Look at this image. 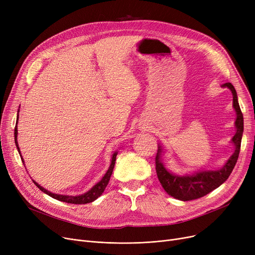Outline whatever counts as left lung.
Returning a JSON list of instances; mask_svg holds the SVG:
<instances>
[{
  "mask_svg": "<svg viewBox=\"0 0 255 255\" xmlns=\"http://www.w3.org/2000/svg\"><path fill=\"white\" fill-rule=\"evenodd\" d=\"M223 87L229 88L234 97V107L237 112V120H236V127L237 132L233 137V142L236 146L235 153L232 157L227 160L225 165L218 170H207L202 172H196L192 176H176L169 172L160 161V154L162 152V149H158L155 164H156V172L157 177L161 183L164 190L172 197L177 199L187 202V200H192L196 198H200L207 194H209L214 189H216L222 183H224L229 179L232 173L237 160L240 154L241 149V140H242L243 129H244V121L243 114L241 112L240 105L238 102L237 92L234 86L231 83H226L222 85Z\"/></svg>",
  "mask_w": 255,
  "mask_h": 255,
  "instance_id": "left-lung-1",
  "label": "left lung"
}]
</instances>
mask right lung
I'll return each mask as SVG.
<instances>
[{
    "mask_svg": "<svg viewBox=\"0 0 255 255\" xmlns=\"http://www.w3.org/2000/svg\"><path fill=\"white\" fill-rule=\"evenodd\" d=\"M17 120H18V116H17ZM17 124V122H16ZM17 127L15 126V129H14V139H15V144H16V148H17V151L18 153L20 154L19 152V148H18V143H17ZM117 152L113 155V158H112V163H111V166L109 168V170L106 171V173L104 175V177L101 179V181L99 183H97L95 186L93 187V188L91 190H89L87 193L85 194H82V195H78V196H69V195H61V194H55V193H51L49 191H47L46 189H44L43 187H41L40 185H38L36 182H34V184L38 187V188L43 191L44 193H46L47 195L51 196L52 198L55 199H58V200H61V202H64V203H68V204H74V205H84V204H89V203H92L94 202V200L97 199L104 191L105 187L107 186V184H109V181L111 179V176L113 173V170H114V167H115V163H116V158H117ZM21 156V155H20Z\"/></svg>",
    "mask_w": 255,
    "mask_h": 255,
    "instance_id": "obj_1",
    "label": "right lung"
}]
</instances>
